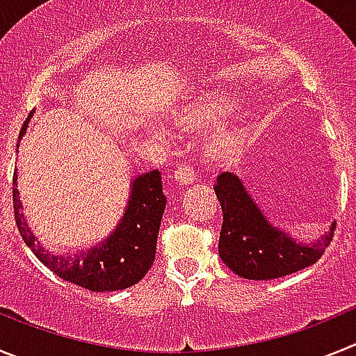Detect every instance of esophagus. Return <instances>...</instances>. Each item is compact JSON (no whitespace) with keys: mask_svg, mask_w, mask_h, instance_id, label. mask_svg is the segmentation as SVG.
Wrapping results in <instances>:
<instances>
[{"mask_svg":"<svg viewBox=\"0 0 356 356\" xmlns=\"http://www.w3.org/2000/svg\"><path fill=\"white\" fill-rule=\"evenodd\" d=\"M175 180L181 185L191 184L193 180H196V172H194V169L191 165H180L175 171Z\"/></svg>","mask_w":356,"mask_h":356,"instance_id":"1","label":"esophagus"}]
</instances>
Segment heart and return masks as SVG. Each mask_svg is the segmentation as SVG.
I'll return each instance as SVG.
<instances>
[{
    "label": "heart",
    "instance_id": "heart-1",
    "mask_svg": "<svg viewBox=\"0 0 356 356\" xmlns=\"http://www.w3.org/2000/svg\"><path fill=\"white\" fill-rule=\"evenodd\" d=\"M237 103L226 92L203 94L193 105L185 106L184 112L178 115V122L188 130L209 127L210 122L225 118L234 112ZM248 139V127L242 121L232 119L221 127H217L207 143V153L212 159L222 160L235 155Z\"/></svg>",
    "mask_w": 356,
    "mask_h": 356
}]
</instances>
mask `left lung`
I'll return each instance as SVG.
<instances>
[{
	"mask_svg": "<svg viewBox=\"0 0 356 356\" xmlns=\"http://www.w3.org/2000/svg\"><path fill=\"white\" fill-rule=\"evenodd\" d=\"M213 191L222 209L219 257L242 278L273 280L292 275L316 264L333 238L335 222L317 242H296L267 221L266 213L234 172L217 176Z\"/></svg>",
	"mask_w": 356,
	"mask_h": 356,
	"instance_id": "obj_1",
	"label": "left lung"
}]
</instances>
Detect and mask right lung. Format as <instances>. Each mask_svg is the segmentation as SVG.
Returning <instances> with one entry per match:
<instances>
[{
    "label": "right lung",
    "mask_w": 356,
    "mask_h": 356,
    "mask_svg": "<svg viewBox=\"0 0 356 356\" xmlns=\"http://www.w3.org/2000/svg\"><path fill=\"white\" fill-rule=\"evenodd\" d=\"M31 115L33 110L19 131L17 149L23 135L26 134ZM14 187H17V169L14 171ZM130 188L131 194L128 197L124 216L110 237L99 246L89 248L76 254L53 253L37 241L24 219V213L21 212L23 205L19 200V191L14 188L12 197L19 234L37 259L69 284L92 292L122 291L131 287L143 280L153 266L160 221L168 200L163 196L162 176L159 169L134 178Z\"/></svg>",
    "instance_id": "add662e5"
}]
</instances>
